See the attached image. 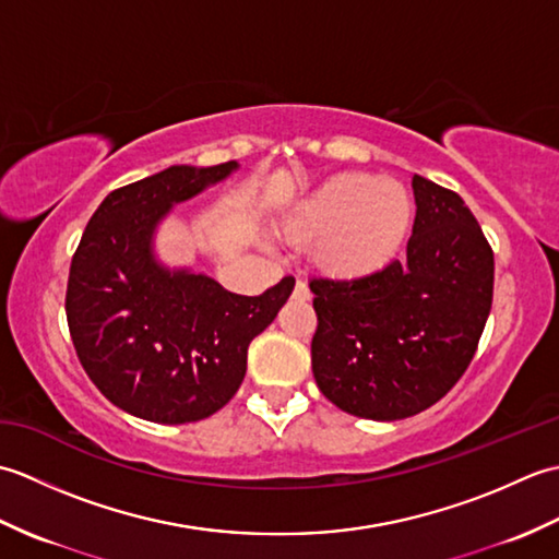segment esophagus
<instances>
[{
  "instance_id": "34e87169",
  "label": "esophagus",
  "mask_w": 559,
  "mask_h": 559,
  "mask_svg": "<svg viewBox=\"0 0 559 559\" xmlns=\"http://www.w3.org/2000/svg\"><path fill=\"white\" fill-rule=\"evenodd\" d=\"M295 298H300V300H310L312 298V293H310V288H307L305 281L295 283Z\"/></svg>"
}]
</instances>
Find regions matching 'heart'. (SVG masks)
Listing matches in <instances>:
<instances>
[{
    "label": "heart",
    "instance_id": "obj_1",
    "mask_svg": "<svg viewBox=\"0 0 559 559\" xmlns=\"http://www.w3.org/2000/svg\"><path fill=\"white\" fill-rule=\"evenodd\" d=\"M415 218L408 187L372 173H338L300 199L281 221L295 242H314V264L329 276H370L406 245Z\"/></svg>",
    "mask_w": 559,
    "mask_h": 559
}]
</instances>
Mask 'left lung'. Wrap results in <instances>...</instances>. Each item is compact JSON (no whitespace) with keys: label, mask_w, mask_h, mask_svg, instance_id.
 I'll return each instance as SVG.
<instances>
[{"label":"left lung","mask_w":559,"mask_h":559,"mask_svg":"<svg viewBox=\"0 0 559 559\" xmlns=\"http://www.w3.org/2000/svg\"><path fill=\"white\" fill-rule=\"evenodd\" d=\"M406 259L348 281L312 278V372L341 411L403 420L466 372L492 307L495 259L463 199L413 175Z\"/></svg>","instance_id":"left-lung-1"}]
</instances>
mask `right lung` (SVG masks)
<instances>
[{"mask_svg": "<svg viewBox=\"0 0 559 559\" xmlns=\"http://www.w3.org/2000/svg\"><path fill=\"white\" fill-rule=\"evenodd\" d=\"M237 168L170 165L115 189L71 259L67 322L79 360L105 399L141 420L182 425L221 411L242 384L249 343L295 288L286 276L247 298L158 259L156 233L173 206Z\"/></svg>", "mask_w": 559, "mask_h": 559, "instance_id": "add662e5", "label": "right lung"}]
</instances>
